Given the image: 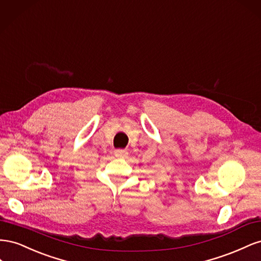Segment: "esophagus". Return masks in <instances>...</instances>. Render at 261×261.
I'll return each instance as SVG.
<instances>
[{"label":"esophagus","mask_w":261,"mask_h":261,"mask_svg":"<svg viewBox=\"0 0 261 261\" xmlns=\"http://www.w3.org/2000/svg\"><path fill=\"white\" fill-rule=\"evenodd\" d=\"M115 156L118 159H125L128 156V151L122 150V148H119V150L115 151Z\"/></svg>","instance_id":"1"}]
</instances>
